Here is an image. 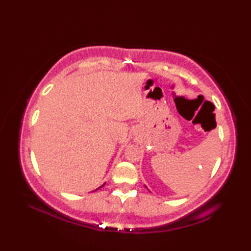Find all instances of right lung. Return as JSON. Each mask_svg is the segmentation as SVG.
I'll use <instances>...</instances> for the list:
<instances>
[{
  "instance_id": "add662e5",
  "label": "right lung",
  "mask_w": 251,
  "mask_h": 251,
  "mask_svg": "<svg viewBox=\"0 0 251 251\" xmlns=\"http://www.w3.org/2000/svg\"><path fill=\"white\" fill-rule=\"evenodd\" d=\"M101 186H102V185H101ZM101 186H100V188H101ZM99 189V188H98ZM98 189H96V190H98Z\"/></svg>"
}]
</instances>
